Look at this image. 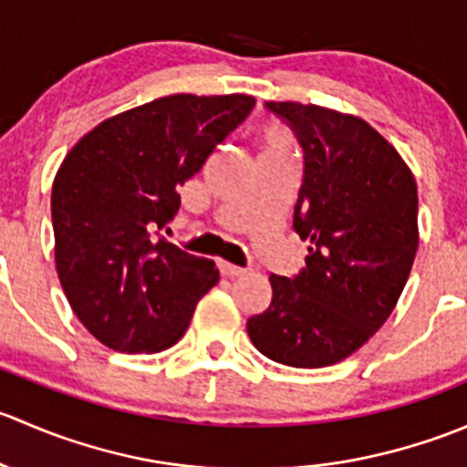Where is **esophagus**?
Returning a JSON list of instances; mask_svg holds the SVG:
<instances>
[{
	"label": "esophagus",
	"mask_w": 467,
	"mask_h": 467,
	"mask_svg": "<svg viewBox=\"0 0 467 467\" xmlns=\"http://www.w3.org/2000/svg\"><path fill=\"white\" fill-rule=\"evenodd\" d=\"M219 271L223 273V275L234 277V275H244V273H246V268L237 266V264H230V262H223V260H221V262H219Z\"/></svg>",
	"instance_id": "1"
}]
</instances>
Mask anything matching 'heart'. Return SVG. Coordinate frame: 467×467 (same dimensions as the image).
<instances>
[{
	"label": "heart",
	"instance_id": "heart-1",
	"mask_svg": "<svg viewBox=\"0 0 467 467\" xmlns=\"http://www.w3.org/2000/svg\"><path fill=\"white\" fill-rule=\"evenodd\" d=\"M260 144H262V153H285V155H289L291 146H294L289 130L282 129V126L277 124L264 126L260 133Z\"/></svg>",
	"mask_w": 467,
	"mask_h": 467
}]
</instances>
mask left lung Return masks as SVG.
<instances>
[{
  "label": "left lung",
  "instance_id": "obj_1",
  "mask_svg": "<svg viewBox=\"0 0 467 467\" xmlns=\"http://www.w3.org/2000/svg\"><path fill=\"white\" fill-rule=\"evenodd\" d=\"M266 108L305 150L294 230L309 255L296 277H268L271 305L246 329L268 359L323 368L359 350L398 305L418 251L416 178L361 117L298 101Z\"/></svg>",
  "mask_w": 467,
  "mask_h": 467
}]
</instances>
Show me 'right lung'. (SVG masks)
<instances>
[{
    "instance_id": "right-lung-1",
    "label": "right lung",
    "mask_w": 467,
    "mask_h": 467,
    "mask_svg": "<svg viewBox=\"0 0 467 467\" xmlns=\"http://www.w3.org/2000/svg\"><path fill=\"white\" fill-rule=\"evenodd\" d=\"M255 106L248 94H171L94 126L51 187L56 271L77 318L117 352L181 341L219 268L158 237L201 171Z\"/></svg>"
}]
</instances>
